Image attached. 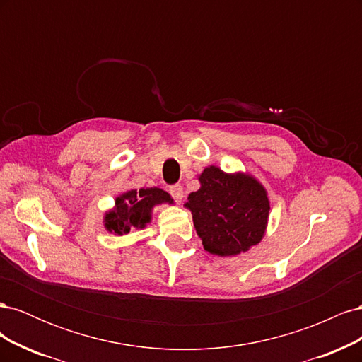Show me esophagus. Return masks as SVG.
Returning a JSON list of instances; mask_svg holds the SVG:
<instances>
[{"mask_svg":"<svg viewBox=\"0 0 362 362\" xmlns=\"http://www.w3.org/2000/svg\"><path fill=\"white\" fill-rule=\"evenodd\" d=\"M169 193L172 194V198H173L175 201H178V202H181V201H182V198H184V190H182V187H181L180 184H177V185H170Z\"/></svg>","mask_w":362,"mask_h":362,"instance_id":"esophagus-1","label":"esophagus"}]
</instances>
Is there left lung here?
<instances>
[{
  "instance_id": "obj_1",
  "label": "left lung",
  "mask_w": 362,
  "mask_h": 362,
  "mask_svg": "<svg viewBox=\"0 0 362 362\" xmlns=\"http://www.w3.org/2000/svg\"><path fill=\"white\" fill-rule=\"evenodd\" d=\"M201 189L185 206L193 216L204 249L218 257H235L264 237L270 202L262 184L249 173H226L208 166L199 175Z\"/></svg>"
}]
</instances>
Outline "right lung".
<instances>
[{
    "label": "right lung",
    "mask_w": 362,
    "mask_h": 362,
    "mask_svg": "<svg viewBox=\"0 0 362 362\" xmlns=\"http://www.w3.org/2000/svg\"><path fill=\"white\" fill-rule=\"evenodd\" d=\"M166 202L173 204L170 194L157 187L129 190L117 196L113 210L105 213L104 226L117 235L141 229L151 222L152 208Z\"/></svg>",
    "instance_id": "right-lung-1"
}]
</instances>
